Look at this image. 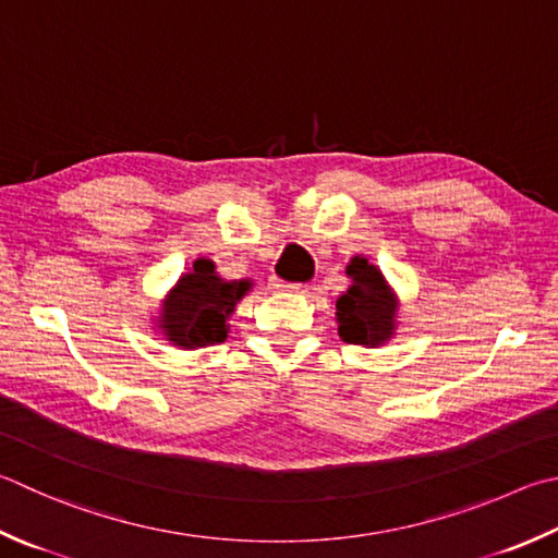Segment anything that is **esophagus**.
<instances>
[{"mask_svg":"<svg viewBox=\"0 0 558 558\" xmlns=\"http://www.w3.org/2000/svg\"><path fill=\"white\" fill-rule=\"evenodd\" d=\"M270 288L276 290V292H298L300 290V282H286V280H280V278H272L270 280Z\"/></svg>","mask_w":558,"mask_h":558,"instance_id":"obj_1","label":"esophagus"}]
</instances>
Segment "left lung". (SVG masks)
Segmentation results:
<instances>
[{
	"label": "left lung",
	"instance_id": "left-lung-1",
	"mask_svg": "<svg viewBox=\"0 0 558 558\" xmlns=\"http://www.w3.org/2000/svg\"><path fill=\"white\" fill-rule=\"evenodd\" d=\"M347 276L351 278V288L337 298L339 337L361 347H383L395 333L398 300L383 272L368 258H351Z\"/></svg>",
	"mask_w": 558,
	"mask_h": 558
}]
</instances>
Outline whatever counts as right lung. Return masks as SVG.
<instances>
[{
  "label": "right lung",
  "instance_id": "right-lung-1",
  "mask_svg": "<svg viewBox=\"0 0 558 558\" xmlns=\"http://www.w3.org/2000/svg\"><path fill=\"white\" fill-rule=\"evenodd\" d=\"M251 290V280H225L215 263L197 258L160 307V329L166 339L182 349H199L221 343L229 333V314Z\"/></svg>",
  "mask_w": 558,
  "mask_h": 558
}]
</instances>
